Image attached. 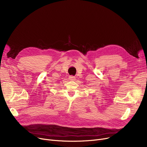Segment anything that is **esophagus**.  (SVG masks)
Returning <instances> with one entry per match:
<instances>
[{"label":"esophagus","instance_id":"obj_1","mask_svg":"<svg viewBox=\"0 0 147 147\" xmlns=\"http://www.w3.org/2000/svg\"><path fill=\"white\" fill-rule=\"evenodd\" d=\"M69 79L70 80H73V81H74V80H76V78L74 76H70L69 77Z\"/></svg>","mask_w":147,"mask_h":147}]
</instances>
